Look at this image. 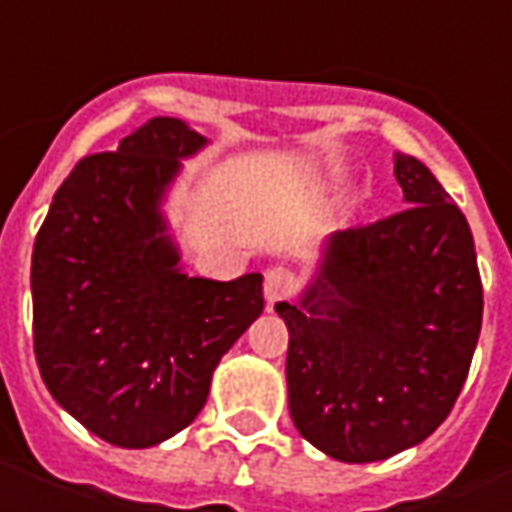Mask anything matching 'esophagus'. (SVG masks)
<instances>
[{
  "label": "esophagus",
  "instance_id": "34e87169",
  "mask_svg": "<svg viewBox=\"0 0 512 512\" xmlns=\"http://www.w3.org/2000/svg\"><path fill=\"white\" fill-rule=\"evenodd\" d=\"M299 290V279L290 267H270L265 273V299L267 305H276V302H287L293 293Z\"/></svg>",
  "mask_w": 512,
  "mask_h": 512
}]
</instances>
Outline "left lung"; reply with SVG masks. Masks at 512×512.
Masks as SVG:
<instances>
[{
	"mask_svg": "<svg viewBox=\"0 0 512 512\" xmlns=\"http://www.w3.org/2000/svg\"><path fill=\"white\" fill-rule=\"evenodd\" d=\"M404 207L330 236L299 305L279 302L296 430L339 459L424 442L462 393L482 330L473 233L436 176L396 153Z\"/></svg>",
	"mask_w": 512,
	"mask_h": 512,
	"instance_id": "1",
	"label": "left lung"
}]
</instances>
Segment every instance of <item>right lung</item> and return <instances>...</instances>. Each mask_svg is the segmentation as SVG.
Masks as SVG:
<instances>
[{"label": "right lung", "mask_w": 512, "mask_h": 512, "mask_svg": "<svg viewBox=\"0 0 512 512\" xmlns=\"http://www.w3.org/2000/svg\"><path fill=\"white\" fill-rule=\"evenodd\" d=\"M156 116L76 162L36 233L33 353L50 396L99 439L153 447L199 416L219 359L262 313V273L187 276L162 196L205 148Z\"/></svg>", "instance_id": "obj_1"}]
</instances>
